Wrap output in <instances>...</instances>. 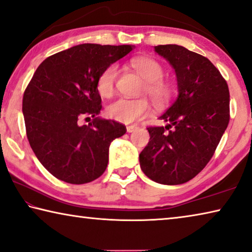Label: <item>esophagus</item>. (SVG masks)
Returning <instances> with one entry per match:
<instances>
[{
  "mask_svg": "<svg viewBox=\"0 0 252 252\" xmlns=\"http://www.w3.org/2000/svg\"><path fill=\"white\" fill-rule=\"evenodd\" d=\"M137 128H138L137 126L130 125V126H127V131H128V133H133V131H135Z\"/></svg>",
  "mask_w": 252,
  "mask_h": 252,
  "instance_id": "1",
  "label": "esophagus"
}]
</instances>
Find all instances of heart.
Wrapping results in <instances>:
<instances>
[{
    "label": "heart",
    "mask_w": 252,
    "mask_h": 252,
    "mask_svg": "<svg viewBox=\"0 0 252 252\" xmlns=\"http://www.w3.org/2000/svg\"><path fill=\"white\" fill-rule=\"evenodd\" d=\"M133 67L144 80L143 93H146L155 102L164 104L170 99L172 87L163 79L164 69L158 60L153 58H136L130 60ZM119 68L111 63L105 68L97 79V90L102 97H109L116 88ZM108 117L115 121L129 124L146 117L151 113V105L146 99L118 98L110 102L106 110Z\"/></svg>",
    "instance_id": "b5f03b06"
}]
</instances>
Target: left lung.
I'll list each match as a JSON object with an SVG mask.
<instances>
[{
	"label": "left lung",
	"mask_w": 252,
	"mask_h": 252,
	"mask_svg": "<svg viewBox=\"0 0 252 252\" xmlns=\"http://www.w3.org/2000/svg\"><path fill=\"white\" fill-rule=\"evenodd\" d=\"M174 68L179 97L160 119L147 127L150 142L139 154L141 168L155 182L176 185L203 170L230 121L228 84L208 58L177 44L155 47Z\"/></svg>",
	"instance_id": "obj_1"
}]
</instances>
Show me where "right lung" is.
Wrapping results in <instances>:
<instances>
[{"mask_svg":"<svg viewBox=\"0 0 252 252\" xmlns=\"http://www.w3.org/2000/svg\"><path fill=\"white\" fill-rule=\"evenodd\" d=\"M131 50L128 44L84 43L48 57L35 70L23 94L27 137L57 179L85 184L105 172L110 143L126 126L96 117L101 109L97 79ZM84 117H93L88 126L79 124Z\"/></svg>","mask_w":252,"mask_h":252,"instance_id":"right-lung-1","label":"right lung"}]
</instances>
